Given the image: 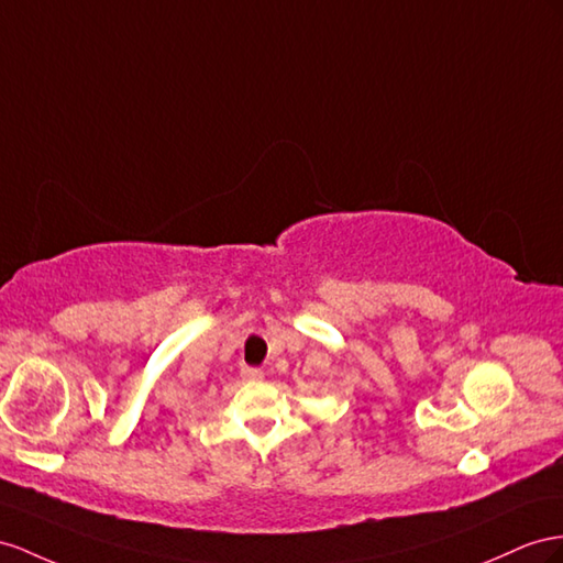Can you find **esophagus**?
<instances>
[{
	"label": "esophagus",
	"instance_id": "esophagus-1",
	"mask_svg": "<svg viewBox=\"0 0 563 563\" xmlns=\"http://www.w3.org/2000/svg\"><path fill=\"white\" fill-rule=\"evenodd\" d=\"M242 376L244 378H252V380H258V378H264V371L262 368H244Z\"/></svg>",
	"mask_w": 563,
	"mask_h": 563
}]
</instances>
